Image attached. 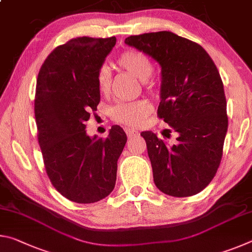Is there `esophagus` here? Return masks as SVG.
<instances>
[{"instance_id": "obj_1", "label": "esophagus", "mask_w": 252, "mask_h": 252, "mask_svg": "<svg viewBox=\"0 0 252 252\" xmlns=\"http://www.w3.org/2000/svg\"><path fill=\"white\" fill-rule=\"evenodd\" d=\"M125 131H126V133L127 135V138H132V136L138 135V131L132 130V129H130V127H126Z\"/></svg>"}]
</instances>
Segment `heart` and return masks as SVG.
I'll return each instance as SVG.
<instances>
[{
    "mask_svg": "<svg viewBox=\"0 0 252 252\" xmlns=\"http://www.w3.org/2000/svg\"><path fill=\"white\" fill-rule=\"evenodd\" d=\"M118 64L127 73L135 76L140 81H147L152 75L153 67L150 60L139 51L130 50L123 52L118 58ZM97 89L101 93L109 91L111 85V74L106 66H102L96 74ZM151 105L144 100L120 102L111 110V117L114 121L126 126H139L151 112Z\"/></svg>",
    "mask_w": 252,
    "mask_h": 252,
    "instance_id": "heart-1",
    "label": "heart"
}]
</instances>
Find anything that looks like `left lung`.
<instances>
[{
  "mask_svg": "<svg viewBox=\"0 0 252 252\" xmlns=\"http://www.w3.org/2000/svg\"><path fill=\"white\" fill-rule=\"evenodd\" d=\"M125 43L160 64L158 116L178 133L173 146L151 131L141 133L153 181L172 197L197 194L216 176L228 130L227 101L219 71L201 45L172 32L131 35Z\"/></svg>",
  "mask_w": 252,
  "mask_h": 252,
  "instance_id": "8db88e82",
  "label": "left lung"
}]
</instances>
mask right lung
<instances>
[{"label":"right lung","instance_id":"add662e5","mask_svg":"<svg viewBox=\"0 0 252 252\" xmlns=\"http://www.w3.org/2000/svg\"><path fill=\"white\" fill-rule=\"evenodd\" d=\"M116 43V36L72 39L49 54L37 75L34 113L44 167L55 189L76 203L100 201L112 192L126 143L119 126L106 139L85 131L100 102L97 71Z\"/></svg>","mask_w":252,"mask_h":252}]
</instances>
